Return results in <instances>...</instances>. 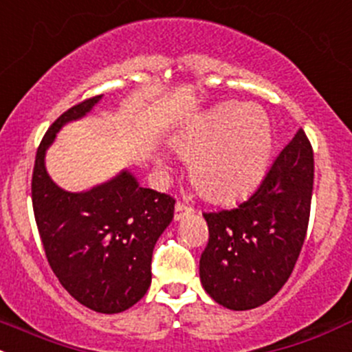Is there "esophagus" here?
<instances>
[{
  "label": "esophagus",
  "mask_w": 352,
  "mask_h": 352,
  "mask_svg": "<svg viewBox=\"0 0 352 352\" xmlns=\"http://www.w3.org/2000/svg\"><path fill=\"white\" fill-rule=\"evenodd\" d=\"M191 212H193V206L186 205L184 201H177L175 205V219L176 220H181L184 215H190Z\"/></svg>",
  "instance_id": "1"
}]
</instances>
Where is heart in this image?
I'll use <instances>...</instances> for the list:
<instances>
[{
  "label": "heart",
  "mask_w": 352,
  "mask_h": 352,
  "mask_svg": "<svg viewBox=\"0 0 352 352\" xmlns=\"http://www.w3.org/2000/svg\"><path fill=\"white\" fill-rule=\"evenodd\" d=\"M175 151L191 161V183L203 198L235 201L251 193L266 173L270 122L254 104H229L184 132Z\"/></svg>",
  "instance_id": "b5f03b06"
}]
</instances>
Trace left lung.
<instances>
[{
  "label": "left lung",
  "instance_id": "obj_1",
  "mask_svg": "<svg viewBox=\"0 0 352 352\" xmlns=\"http://www.w3.org/2000/svg\"><path fill=\"white\" fill-rule=\"evenodd\" d=\"M311 190L314 149L298 129L248 200L203 213L208 242L200 280L217 303L251 310L283 288L305 241Z\"/></svg>",
  "mask_w": 352,
  "mask_h": 352
}]
</instances>
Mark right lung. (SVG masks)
I'll use <instances>...</instances> for the list:
<instances>
[{
  "label": "right lung",
  "mask_w": 352,
  "mask_h": 352,
  "mask_svg": "<svg viewBox=\"0 0 352 352\" xmlns=\"http://www.w3.org/2000/svg\"><path fill=\"white\" fill-rule=\"evenodd\" d=\"M101 95L64 111L43 135L32 175L35 222L54 274L81 305L118 314L151 286L152 251L171 223L175 198L139 186L130 173L85 193L60 190L45 171V151L66 122L85 117Z\"/></svg>",
  "instance_id": "obj_1"
}]
</instances>
